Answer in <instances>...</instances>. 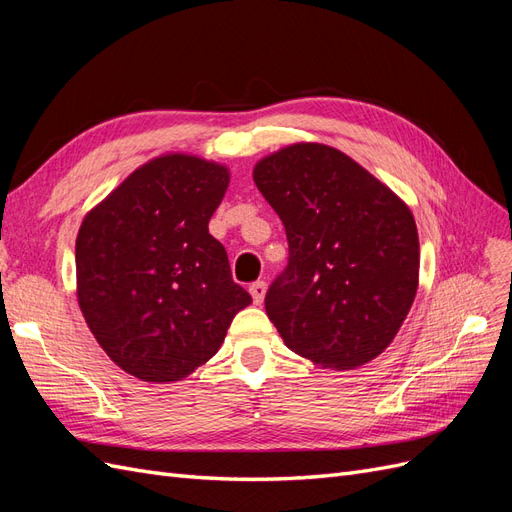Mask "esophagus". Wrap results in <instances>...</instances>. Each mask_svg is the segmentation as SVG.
Segmentation results:
<instances>
[{
  "label": "esophagus",
  "mask_w": 512,
  "mask_h": 512,
  "mask_svg": "<svg viewBox=\"0 0 512 512\" xmlns=\"http://www.w3.org/2000/svg\"><path fill=\"white\" fill-rule=\"evenodd\" d=\"M250 294H252V299H254V303L256 305H260L262 301H265V294H267V284L265 282H254L252 286H250Z\"/></svg>",
  "instance_id": "1"
}]
</instances>
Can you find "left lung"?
<instances>
[{
    "label": "left lung",
    "instance_id": "obj_1",
    "mask_svg": "<svg viewBox=\"0 0 512 512\" xmlns=\"http://www.w3.org/2000/svg\"><path fill=\"white\" fill-rule=\"evenodd\" d=\"M254 183L288 237V267L265 297L284 344L331 369L374 361L416 297L421 247L410 207L322 143H294L258 160Z\"/></svg>",
    "mask_w": 512,
    "mask_h": 512
}]
</instances>
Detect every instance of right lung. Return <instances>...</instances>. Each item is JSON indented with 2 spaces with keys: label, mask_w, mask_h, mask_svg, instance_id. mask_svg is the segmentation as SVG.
<instances>
[{
  "label": "right lung",
  "mask_w": 512,
  "mask_h": 512,
  "mask_svg": "<svg viewBox=\"0 0 512 512\" xmlns=\"http://www.w3.org/2000/svg\"><path fill=\"white\" fill-rule=\"evenodd\" d=\"M230 170L190 153L138 166L76 237V297L96 342L130 376L177 382L224 344L252 297L209 235Z\"/></svg>",
  "instance_id": "obj_1"
}]
</instances>
